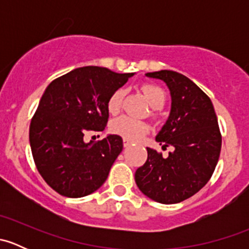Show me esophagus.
I'll return each mask as SVG.
<instances>
[{
	"label": "esophagus",
	"mask_w": 249,
	"mask_h": 249,
	"mask_svg": "<svg viewBox=\"0 0 249 249\" xmlns=\"http://www.w3.org/2000/svg\"><path fill=\"white\" fill-rule=\"evenodd\" d=\"M123 144H124V147H125V148H127V147H130V145L132 144V142H131V141L125 140V139H124V141H123Z\"/></svg>",
	"instance_id": "esophagus-1"
}]
</instances>
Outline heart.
I'll list each match as a JSON object with an SVG mask.
<instances>
[{
	"mask_svg": "<svg viewBox=\"0 0 249 249\" xmlns=\"http://www.w3.org/2000/svg\"><path fill=\"white\" fill-rule=\"evenodd\" d=\"M142 92L144 94L145 99L149 102L153 108H162L166 101L164 90L160 89L159 87L153 84H144L142 85ZM125 91L124 89H118L113 92L107 101V109L110 114H117L123 106V100H124ZM110 131L113 134L122 136L123 139L137 142L142 140L144 135L149 131V126L147 123L141 122V120L134 119L127 115H122L119 118H115L109 126Z\"/></svg>",
	"mask_w": 249,
	"mask_h": 249,
	"instance_id": "obj_1",
	"label": "heart"
}]
</instances>
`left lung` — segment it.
Masks as SVG:
<instances>
[{"mask_svg":"<svg viewBox=\"0 0 249 249\" xmlns=\"http://www.w3.org/2000/svg\"><path fill=\"white\" fill-rule=\"evenodd\" d=\"M166 83L171 112L157 142L173 147L164 158L147 148L148 158L135 172V180L145 196L160 203H178L196 194L212 177L222 148V135L210 97L189 78L162 70L145 74Z\"/></svg>","mask_w":249,"mask_h":249,"instance_id":"1","label":"left lung"}]
</instances>
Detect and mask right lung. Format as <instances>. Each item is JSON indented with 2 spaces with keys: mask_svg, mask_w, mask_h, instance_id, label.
Masks as SVG:
<instances>
[{
  "mask_svg": "<svg viewBox=\"0 0 249 249\" xmlns=\"http://www.w3.org/2000/svg\"><path fill=\"white\" fill-rule=\"evenodd\" d=\"M132 76L85 66L47 87L30 124V145L39 175L62 196H87L108 177L123 150L122 137L85 143L84 135L104 131L109 96Z\"/></svg>",
  "mask_w": 249,
  "mask_h": 249,
  "instance_id": "right-lung-1",
  "label": "right lung"
}]
</instances>
